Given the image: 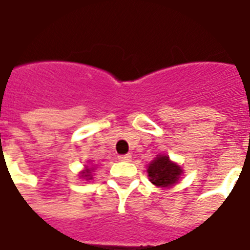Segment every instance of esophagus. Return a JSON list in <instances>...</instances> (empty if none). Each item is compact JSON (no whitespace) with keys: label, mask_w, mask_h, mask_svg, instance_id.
Wrapping results in <instances>:
<instances>
[{"label":"esophagus","mask_w":250,"mask_h":250,"mask_svg":"<svg viewBox=\"0 0 250 250\" xmlns=\"http://www.w3.org/2000/svg\"><path fill=\"white\" fill-rule=\"evenodd\" d=\"M118 160H120V161H130V160H132V154H129V153H127V154H120V156H118Z\"/></svg>","instance_id":"34e87169"}]
</instances>
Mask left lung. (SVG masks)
<instances>
[{"label":"left lung","mask_w":250,"mask_h":250,"mask_svg":"<svg viewBox=\"0 0 250 250\" xmlns=\"http://www.w3.org/2000/svg\"><path fill=\"white\" fill-rule=\"evenodd\" d=\"M183 170L178 165L173 164L167 156H158L147 167V174L152 184L156 187L167 188L178 181Z\"/></svg>","instance_id":"1"}]
</instances>
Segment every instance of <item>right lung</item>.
<instances>
[{
  "label": "right lung",
  "mask_w": 250,
  "mask_h": 250,
  "mask_svg": "<svg viewBox=\"0 0 250 250\" xmlns=\"http://www.w3.org/2000/svg\"><path fill=\"white\" fill-rule=\"evenodd\" d=\"M89 173H90V172H87V170H86V173H85V176H83V177H89V176H90ZM87 180H89V178H87Z\"/></svg>",
  "instance_id": "add662e5"
}]
</instances>
